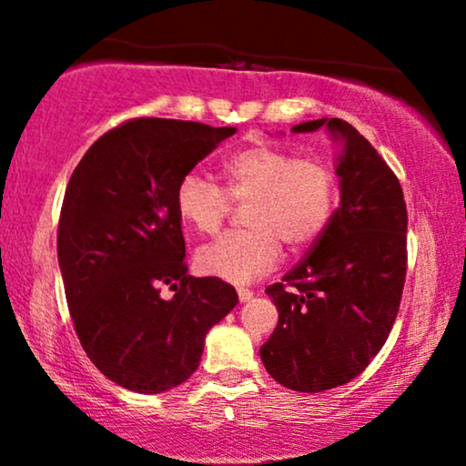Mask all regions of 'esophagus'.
I'll return each instance as SVG.
<instances>
[{
  "instance_id": "34e87169",
  "label": "esophagus",
  "mask_w": 466,
  "mask_h": 466,
  "mask_svg": "<svg viewBox=\"0 0 466 466\" xmlns=\"http://www.w3.org/2000/svg\"><path fill=\"white\" fill-rule=\"evenodd\" d=\"M251 298H254V291H249V289H238V300L240 302H249Z\"/></svg>"
}]
</instances>
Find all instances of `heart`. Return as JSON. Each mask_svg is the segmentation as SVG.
<instances>
[{"label": "heart", "mask_w": 466, "mask_h": 466, "mask_svg": "<svg viewBox=\"0 0 466 466\" xmlns=\"http://www.w3.org/2000/svg\"><path fill=\"white\" fill-rule=\"evenodd\" d=\"M226 188L199 173L181 177L175 206L181 221L201 234H215L232 212L245 206V226L197 251L206 276L248 285L280 260L282 243L304 249L315 243L333 218L337 179L330 166L315 157H296L271 144H254L221 164Z\"/></svg>", "instance_id": "heart-1"}]
</instances>
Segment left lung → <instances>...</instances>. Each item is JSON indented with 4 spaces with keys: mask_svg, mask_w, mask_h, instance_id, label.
<instances>
[{
    "mask_svg": "<svg viewBox=\"0 0 466 466\" xmlns=\"http://www.w3.org/2000/svg\"><path fill=\"white\" fill-rule=\"evenodd\" d=\"M339 142V208L313 249L267 287L278 326L260 346L267 372L296 392H324L366 370L397 319L408 269V210L397 175L339 117L302 122ZM293 286L287 289L286 285Z\"/></svg>",
    "mask_w": 466,
    "mask_h": 466,
    "instance_id": "8db88e82",
    "label": "left lung"
}]
</instances>
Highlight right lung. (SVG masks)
Masks as SVG:
<instances>
[{
	"mask_svg": "<svg viewBox=\"0 0 466 466\" xmlns=\"http://www.w3.org/2000/svg\"><path fill=\"white\" fill-rule=\"evenodd\" d=\"M234 133L137 117L98 137L69 177L56 238L69 315L89 360L117 386L159 394L184 383L208 330L237 307L221 278L188 276L175 206L181 177Z\"/></svg>",
	"mask_w": 466,
	"mask_h": 466,
	"instance_id": "add662e5",
	"label": "right lung"
}]
</instances>
